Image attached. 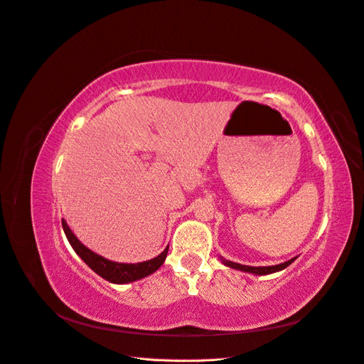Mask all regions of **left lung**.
Masks as SVG:
<instances>
[{"label": "left lung", "instance_id": "obj_1", "mask_svg": "<svg viewBox=\"0 0 364 364\" xmlns=\"http://www.w3.org/2000/svg\"><path fill=\"white\" fill-rule=\"evenodd\" d=\"M219 259H220V262L224 263L227 267L236 269V271L248 272V274H252V275H269V274H275V272L283 271V269H286L289 264H291L293 262L296 260V257H295V259H290L289 262L279 263V264H275V266H246V264H239V263H234V262L225 260L224 257H219Z\"/></svg>", "mask_w": 364, "mask_h": 364}]
</instances>
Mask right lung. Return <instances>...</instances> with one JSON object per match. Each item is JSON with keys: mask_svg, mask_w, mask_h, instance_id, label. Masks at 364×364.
I'll list each match as a JSON object with an SVG mask.
<instances>
[{"mask_svg": "<svg viewBox=\"0 0 364 364\" xmlns=\"http://www.w3.org/2000/svg\"><path fill=\"white\" fill-rule=\"evenodd\" d=\"M62 227L68 237V242L71 243L73 250L77 252L80 259L83 260L93 272L98 274L101 278L110 281L113 284H128V283H133V281L142 279L151 274H154L163 264V262H165L168 250H169L168 246L165 251L159 254L157 257H154V259L142 262V263H118V262L107 260L105 257L93 252L92 250L87 248V246L81 243L73 232V230L69 228L65 219H62Z\"/></svg>", "mask_w": 364, "mask_h": 364, "instance_id": "right-lung-1", "label": "right lung"}]
</instances>
